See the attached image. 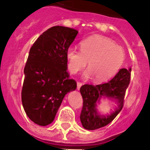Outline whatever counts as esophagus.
<instances>
[{
	"label": "esophagus",
	"mask_w": 150,
	"mask_h": 150,
	"mask_svg": "<svg viewBox=\"0 0 150 150\" xmlns=\"http://www.w3.org/2000/svg\"><path fill=\"white\" fill-rule=\"evenodd\" d=\"M82 85H83V83H82L81 82H77V89L79 90V89H81V87Z\"/></svg>",
	"instance_id": "1"
}]
</instances>
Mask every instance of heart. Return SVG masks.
<instances>
[{"mask_svg":"<svg viewBox=\"0 0 150 150\" xmlns=\"http://www.w3.org/2000/svg\"><path fill=\"white\" fill-rule=\"evenodd\" d=\"M81 51L74 47L67 49L66 57L69 70L77 74L86 67V78L96 82H104L117 74L125 60L124 49L113 40L101 35H93L82 40Z\"/></svg>","mask_w":150,"mask_h":150,"instance_id":"heart-1","label":"heart"}]
</instances>
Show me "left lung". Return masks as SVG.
I'll return each mask as SVG.
<instances>
[{"label": "left lung", "instance_id": "1", "mask_svg": "<svg viewBox=\"0 0 150 150\" xmlns=\"http://www.w3.org/2000/svg\"><path fill=\"white\" fill-rule=\"evenodd\" d=\"M131 70V67L121 69L109 82L98 85L84 84L81 87L83 107L80 119L83 128L89 130L97 129L107 126L115 119L123 108L126 90L130 82ZM102 97L115 99L119 103L116 111L108 116H100L97 112L96 103Z\"/></svg>", "mask_w": 150, "mask_h": 150}]
</instances>
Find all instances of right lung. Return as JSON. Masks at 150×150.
Returning <instances> with one entry per match:
<instances>
[{
	"mask_svg": "<svg viewBox=\"0 0 150 150\" xmlns=\"http://www.w3.org/2000/svg\"><path fill=\"white\" fill-rule=\"evenodd\" d=\"M78 32L55 26L39 36L29 50L21 91L23 109L31 121L40 126L54 119L64 96L76 89L67 72V49Z\"/></svg>",
	"mask_w": 150,
	"mask_h": 150,
	"instance_id": "right-lung-1",
	"label": "right lung"
}]
</instances>
